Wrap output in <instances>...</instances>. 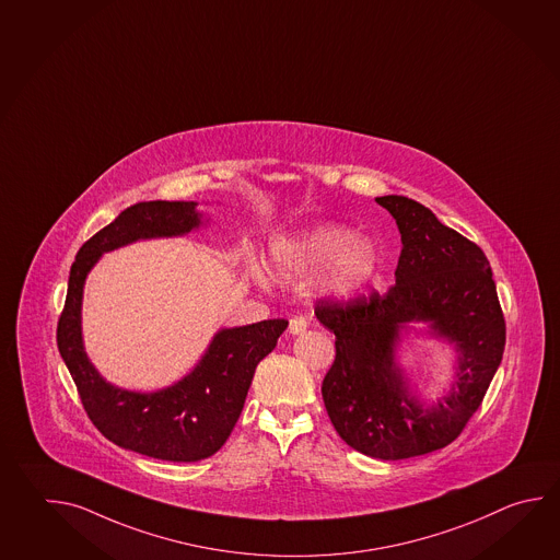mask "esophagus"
Masks as SVG:
<instances>
[{
  "label": "esophagus",
  "instance_id": "esophagus-1",
  "mask_svg": "<svg viewBox=\"0 0 560 560\" xmlns=\"http://www.w3.org/2000/svg\"><path fill=\"white\" fill-rule=\"evenodd\" d=\"M308 320L305 317H293V319L289 320V332L295 337V335H301V332L307 331Z\"/></svg>",
  "mask_w": 560,
  "mask_h": 560
}]
</instances>
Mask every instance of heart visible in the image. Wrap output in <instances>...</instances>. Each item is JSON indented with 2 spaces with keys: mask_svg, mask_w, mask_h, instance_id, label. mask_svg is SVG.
<instances>
[{
  "mask_svg": "<svg viewBox=\"0 0 560 560\" xmlns=\"http://www.w3.org/2000/svg\"><path fill=\"white\" fill-rule=\"evenodd\" d=\"M269 259L275 279L295 281L315 275V289L332 301L361 298L381 269L377 243L335 221L277 235ZM255 279L267 283L261 269H255Z\"/></svg>",
  "mask_w": 560,
  "mask_h": 560,
  "instance_id": "1",
  "label": "heart"
}]
</instances>
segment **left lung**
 Returning a JSON list of instances; mask_svg holds the SVG:
<instances>
[{
	"mask_svg": "<svg viewBox=\"0 0 560 560\" xmlns=\"http://www.w3.org/2000/svg\"><path fill=\"white\" fill-rule=\"evenodd\" d=\"M400 233L395 285L349 305L320 301L337 357L323 381L335 431L366 457H419L453 443L482 402L504 351V319L479 245L405 195L377 197ZM412 336L446 343L454 373L429 400L401 365Z\"/></svg>",
	"mask_w": 560,
	"mask_h": 560,
	"instance_id": "1",
	"label": "left lung"
}]
</instances>
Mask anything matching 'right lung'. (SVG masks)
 Listing matches in <instances>:
<instances>
[{
    "mask_svg": "<svg viewBox=\"0 0 560 560\" xmlns=\"http://www.w3.org/2000/svg\"><path fill=\"white\" fill-rule=\"evenodd\" d=\"M197 201H145L83 243L69 271L68 299L58 327L59 354L93 424L112 443L145 457L195 463L215 455L240 419L255 369L289 325L269 319L223 327L197 365L170 387L131 390L105 381L85 351L81 307L88 275L103 253L131 243L185 237L209 225Z\"/></svg>",
    "mask_w": 560,
    "mask_h": 560,
    "instance_id": "add662e5",
    "label": "right lung"
}]
</instances>
